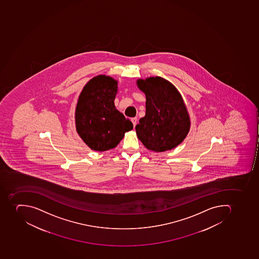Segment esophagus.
Here are the masks:
<instances>
[{"label": "esophagus", "instance_id": "34e87169", "mask_svg": "<svg viewBox=\"0 0 259 259\" xmlns=\"http://www.w3.org/2000/svg\"><path fill=\"white\" fill-rule=\"evenodd\" d=\"M137 117H134V118L131 119V121H132L133 124H134V127L136 126V123H137Z\"/></svg>", "mask_w": 259, "mask_h": 259}]
</instances>
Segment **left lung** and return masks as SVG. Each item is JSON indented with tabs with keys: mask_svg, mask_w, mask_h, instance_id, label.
<instances>
[{
	"mask_svg": "<svg viewBox=\"0 0 259 259\" xmlns=\"http://www.w3.org/2000/svg\"><path fill=\"white\" fill-rule=\"evenodd\" d=\"M136 83L146 96V115L135 127L138 139L155 152L178 147L191 125L182 95L174 84L159 76L139 78Z\"/></svg>",
	"mask_w": 259,
	"mask_h": 259,
	"instance_id": "left-lung-1",
	"label": "left lung"
}]
</instances>
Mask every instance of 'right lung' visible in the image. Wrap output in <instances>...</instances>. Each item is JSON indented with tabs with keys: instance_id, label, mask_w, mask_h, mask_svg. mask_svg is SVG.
Masks as SVG:
<instances>
[{
	"instance_id": "add662e5",
	"label": "right lung",
	"mask_w": 259,
	"mask_h": 259,
	"mask_svg": "<svg viewBox=\"0 0 259 259\" xmlns=\"http://www.w3.org/2000/svg\"><path fill=\"white\" fill-rule=\"evenodd\" d=\"M118 81L110 76L98 75L84 85L75 108L77 135L93 151L114 148L132 131V122L115 107Z\"/></svg>"
}]
</instances>
